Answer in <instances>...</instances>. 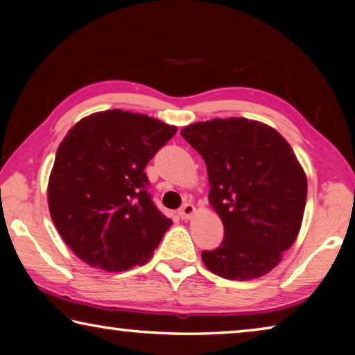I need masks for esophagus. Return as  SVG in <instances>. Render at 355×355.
Instances as JSON below:
<instances>
[{
    "mask_svg": "<svg viewBox=\"0 0 355 355\" xmlns=\"http://www.w3.org/2000/svg\"><path fill=\"white\" fill-rule=\"evenodd\" d=\"M196 213V208L192 203H184V205L178 209V214L182 219H191V216Z\"/></svg>",
    "mask_w": 355,
    "mask_h": 355,
    "instance_id": "34e87169",
    "label": "esophagus"
}]
</instances>
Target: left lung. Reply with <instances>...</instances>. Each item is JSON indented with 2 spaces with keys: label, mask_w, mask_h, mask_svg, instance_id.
I'll return each mask as SVG.
<instances>
[{
  "label": "left lung",
  "mask_w": 355,
  "mask_h": 355,
  "mask_svg": "<svg viewBox=\"0 0 355 355\" xmlns=\"http://www.w3.org/2000/svg\"><path fill=\"white\" fill-rule=\"evenodd\" d=\"M182 136L205 159L208 200L224 224L218 249L203 250L213 274L261 277L299 235L307 177L290 144L266 123L244 117L191 123Z\"/></svg>",
  "instance_id": "1"
}]
</instances>
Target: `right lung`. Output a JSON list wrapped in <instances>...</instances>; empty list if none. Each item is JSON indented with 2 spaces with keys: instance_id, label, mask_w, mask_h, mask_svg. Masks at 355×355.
Returning <instances> with one entry per match:
<instances>
[{
  "instance_id": "add662e5",
  "label": "right lung",
  "mask_w": 355,
  "mask_h": 355,
  "mask_svg": "<svg viewBox=\"0 0 355 355\" xmlns=\"http://www.w3.org/2000/svg\"><path fill=\"white\" fill-rule=\"evenodd\" d=\"M177 127L122 110L81 119L59 144L48 207L59 235L89 266H142L172 220L153 205L146 166Z\"/></svg>"
}]
</instances>
